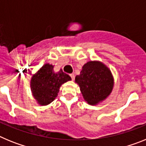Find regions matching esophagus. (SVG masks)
Listing matches in <instances>:
<instances>
[{
  "mask_svg": "<svg viewBox=\"0 0 146 146\" xmlns=\"http://www.w3.org/2000/svg\"><path fill=\"white\" fill-rule=\"evenodd\" d=\"M69 75H70V77H72V80H74V74H73V73H72V74H70Z\"/></svg>",
  "mask_w": 146,
  "mask_h": 146,
  "instance_id": "obj_1",
  "label": "esophagus"
}]
</instances>
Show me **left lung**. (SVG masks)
I'll return each mask as SVG.
<instances>
[{"label": "left lung", "mask_w": 146, "mask_h": 146, "mask_svg": "<svg viewBox=\"0 0 146 146\" xmlns=\"http://www.w3.org/2000/svg\"><path fill=\"white\" fill-rule=\"evenodd\" d=\"M85 101L97 105L104 101L113 91L114 78L110 69L99 60H90L82 66L75 77Z\"/></svg>", "instance_id": "1"}]
</instances>
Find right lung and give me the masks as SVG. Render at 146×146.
<instances>
[{"instance_id":"right-lung-1","label":"right lung","mask_w":146,"mask_h":146,"mask_svg":"<svg viewBox=\"0 0 146 146\" xmlns=\"http://www.w3.org/2000/svg\"><path fill=\"white\" fill-rule=\"evenodd\" d=\"M54 66L48 63L44 64L30 81L32 96L37 104L46 106L57 97L62 85L72 80L70 76L63 72L61 69L58 72L53 69Z\"/></svg>"}]
</instances>
